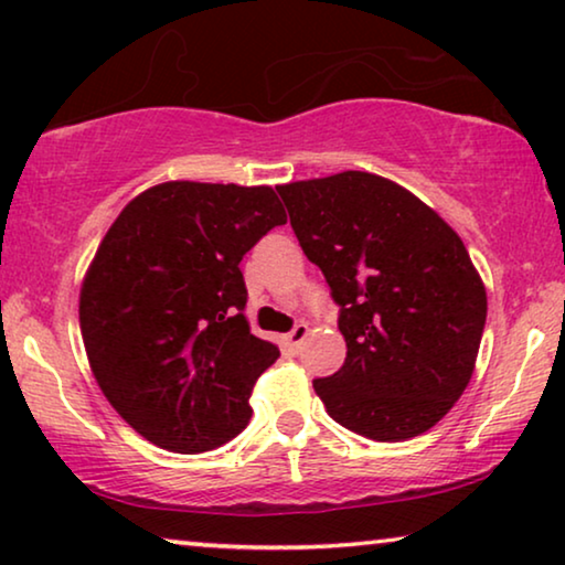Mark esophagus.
Masks as SVG:
<instances>
[{
	"instance_id": "esophagus-1",
	"label": "esophagus",
	"mask_w": 565,
	"mask_h": 565,
	"mask_svg": "<svg viewBox=\"0 0 565 565\" xmlns=\"http://www.w3.org/2000/svg\"><path fill=\"white\" fill-rule=\"evenodd\" d=\"M307 337H309V324L299 322L289 334H286V348H289L291 352H301V348H305V342H307Z\"/></svg>"
}]
</instances>
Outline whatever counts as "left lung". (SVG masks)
<instances>
[{"label": "left lung", "instance_id": "1", "mask_svg": "<svg viewBox=\"0 0 565 565\" xmlns=\"http://www.w3.org/2000/svg\"><path fill=\"white\" fill-rule=\"evenodd\" d=\"M276 190L342 307L348 358L315 381L327 414L373 441L428 431L467 391L484 332L487 291L465 241L414 192L373 172Z\"/></svg>", "mask_w": 565, "mask_h": 565}]
</instances>
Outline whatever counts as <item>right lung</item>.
Segmentation results:
<instances>
[{"instance_id": "1", "label": "right lung", "mask_w": 565, "mask_h": 565, "mask_svg": "<svg viewBox=\"0 0 565 565\" xmlns=\"http://www.w3.org/2000/svg\"><path fill=\"white\" fill-rule=\"evenodd\" d=\"M284 223L268 184L172 180L139 192L100 241L78 299L88 365L159 449L210 451L248 426L279 348L250 334L238 264Z\"/></svg>"}]
</instances>
